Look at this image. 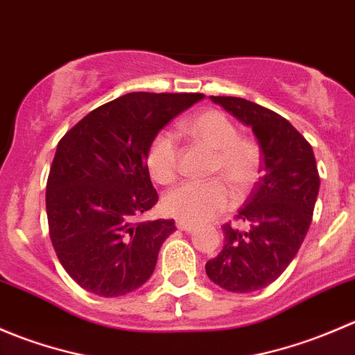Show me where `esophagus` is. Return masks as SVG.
Returning a JSON list of instances; mask_svg holds the SVG:
<instances>
[{
	"mask_svg": "<svg viewBox=\"0 0 355 355\" xmlns=\"http://www.w3.org/2000/svg\"><path fill=\"white\" fill-rule=\"evenodd\" d=\"M177 228H178V230H182V232H192V230H196V225L178 220L177 221Z\"/></svg>",
	"mask_w": 355,
	"mask_h": 355,
	"instance_id": "esophagus-1",
	"label": "esophagus"
}]
</instances>
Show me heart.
Wrapping results in <instances>:
<instances>
[{
    "mask_svg": "<svg viewBox=\"0 0 355 355\" xmlns=\"http://www.w3.org/2000/svg\"><path fill=\"white\" fill-rule=\"evenodd\" d=\"M182 130L214 151L211 173L227 178L239 194H245L257 180L261 151L252 139L241 137L239 128L223 111L206 110L182 123ZM180 149L173 134L159 132L149 144L146 164L157 184H171L178 173ZM234 204V192L223 178L209 182H185L166 192L163 207L180 221L200 223Z\"/></svg>",
    "mask_w": 355,
    "mask_h": 355,
    "instance_id": "1",
    "label": "heart"
}]
</instances>
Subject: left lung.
<instances>
[{
    "instance_id": "left-lung-1",
    "label": "left lung",
    "mask_w": 355,
    "mask_h": 355,
    "mask_svg": "<svg viewBox=\"0 0 355 355\" xmlns=\"http://www.w3.org/2000/svg\"><path fill=\"white\" fill-rule=\"evenodd\" d=\"M211 101L252 128L263 157V175L235 216L247 228L223 225V249L206 263L211 282L249 293L273 284L295 257L313 220L320 175L311 144L284 116L242 98Z\"/></svg>"
}]
</instances>
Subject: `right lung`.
<instances>
[{"mask_svg":"<svg viewBox=\"0 0 355 355\" xmlns=\"http://www.w3.org/2000/svg\"><path fill=\"white\" fill-rule=\"evenodd\" d=\"M204 94L130 92L63 135L46 187L49 237L75 284L99 297L144 285L173 220L135 223L157 202L146 155L153 139Z\"/></svg>","mask_w":355,"mask_h":355,"instance_id":"obj_1","label":"right lung"}]
</instances>
